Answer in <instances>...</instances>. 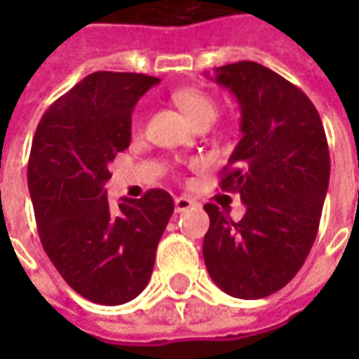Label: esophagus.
Here are the masks:
<instances>
[{"mask_svg": "<svg viewBox=\"0 0 359 359\" xmlns=\"http://www.w3.org/2000/svg\"><path fill=\"white\" fill-rule=\"evenodd\" d=\"M190 208H194V202H192V200H188V198H175V211H177V213L188 211Z\"/></svg>", "mask_w": 359, "mask_h": 359, "instance_id": "esophagus-1", "label": "esophagus"}]
</instances>
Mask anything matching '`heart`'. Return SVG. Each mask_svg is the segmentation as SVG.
I'll return each mask as SVG.
<instances>
[{"mask_svg":"<svg viewBox=\"0 0 359 359\" xmlns=\"http://www.w3.org/2000/svg\"><path fill=\"white\" fill-rule=\"evenodd\" d=\"M172 102L177 103L179 107L188 118L190 123H194L196 126L210 125L211 121L217 115V103L211 97L208 92H203L200 88H180L172 94ZM133 134H140L142 121L138 115L133 117Z\"/></svg>","mask_w":359,"mask_h":359,"instance_id":"obj_1","label":"heart"}]
</instances>
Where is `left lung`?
<instances>
[{
	"label": "left lung",
	"instance_id": "left-lung-1",
	"mask_svg": "<svg viewBox=\"0 0 359 359\" xmlns=\"http://www.w3.org/2000/svg\"><path fill=\"white\" fill-rule=\"evenodd\" d=\"M215 82L236 97L242 133L221 190L241 194L246 213L233 221L215 203L203 205V262L223 292L257 300L288 285L313 246L329 188V146L313 103L275 71L238 61L217 67Z\"/></svg>",
	"mask_w": 359,
	"mask_h": 359
}]
</instances>
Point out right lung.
<instances>
[{"label":"right lung","instance_id":"add662e5","mask_svg":"<svg viewBox=\"0 0 359 359\" xmlns=\"http://www.w3.org/2000/svg\"><path fill=\"white\" fill-rule=\"evenodd\" d=\"M156 76L97 71L50 105L38 123L28 190L46 254L74 292L118 306L146 288L175 211L169 192L107 202V165L130 144V115Z\"/></svg>","mask_w":359,"mask_h":359}]
</instances>
